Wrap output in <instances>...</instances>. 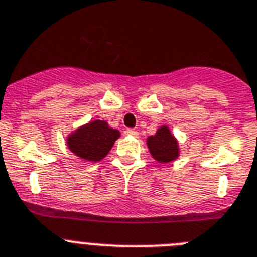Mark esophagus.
Masks as SVG:
<instances>
[{"label":"esophagus","instance_id":"34e87169","mask_svg":"<svg viewBox=\"0 0 257 257\" xmlns=\"http://www.w3.org/2000/svg\"><path fill=\"white\" fill-rule=\"evenodd\" d=\"M126 135L133 136V137H137V136H139V132H137V131H136V129L129 128V129H126Z\"/></svg>","mask_w":257,"mask_h":257}]
</instances>
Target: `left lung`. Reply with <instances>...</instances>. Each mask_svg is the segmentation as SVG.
Listing matches in <instances>:
<instances>
[{"label": "left lung", "mask_w": 257, "mask_h": 257, "mask_svg": "<svg viewBox=\"0 0 257 257\" xmlns=\"http://www.w3.org/2000/svg\"><path fill=\"white\" fill-rule=\"evenodd\" d=\"M149 150L157 161L162 163L171 162L178 157V144L167 126H162L154 136L148 139Z\"/></svg>", "instance_id": "obj_1"}]
</instances>
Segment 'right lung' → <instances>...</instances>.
<instances>
[{"instance_id":"1","label":"right lung","mask_w":257,"mask_h":257,"mask_svg":"<svg viewBox=\"0 0 257 257\" xmlns=\"http://www.w3.org/2000/svg\"><path fill=\"white\" fill-rule=\"evenodd\" d=\"M118 136V131L109 128L105 121L96 120L73 133L68 139V145L75 155L98 162L108 154Z\"/></svg>"}]
</instances>
